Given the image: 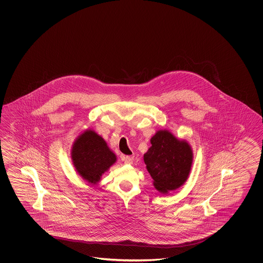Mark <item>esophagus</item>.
I'll list each match as a JSON object with an SVG mask.
<instances>
[{
    "mask_svg": "<svg viewBox=\"0 0 263 263\" xmlns=\"http://www.w3.org/2000/svg\"><path fill=\"white\" fill-rule=\"evenodd\" d=\"M122 160L124 161L125 164H132L133 163V159L131 157H129V156H126V157L122 156Z\"/></svg>",
    "mask_w": 263,
    "mask_h": 263,
    "instance_id": "1",
    "label": "esophagus"
}]
</instances>
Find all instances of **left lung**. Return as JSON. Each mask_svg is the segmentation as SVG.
Returning <instances> with one entry per match:
<instances>
[{
	"instance_id": "obj_1",
	"label": "left lung",
	"mask_w": 263,
	"mask_h": 263,
	"mask_svg": "<svg viewBox=\"0 0 263 263\" xmlns=\"http://www.w3.org/2000/svg\"><path fill=\"white\" fill-rule=\"evenodd\" d=\"M151 147L143 156L155 188L162 194L179 188L188 179L193 151L186 141L178 140L168 130H160L151 138Z\"/></svg>"
}]
</instances>
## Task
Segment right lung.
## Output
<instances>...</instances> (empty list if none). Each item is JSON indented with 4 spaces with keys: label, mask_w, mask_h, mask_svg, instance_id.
Listing matches in <instances>:
<instances>
[{
    "label": "right lung",
    "mask_w": 263,
    "mask_h": 263,
    "mask_svg": "<svg viewBox=\"0 0 263 263\" xmlns=\"http://www.w3.org/2000/svg\"><path fill=\"white\" fill-rule=\"evenodd\" d=\"M71 158L78 174L90 184H97L117 160L107 143L93 130H86L74 141Z\"/></svg>",
    "instance_id": "obj_1"
}]
</instances>
